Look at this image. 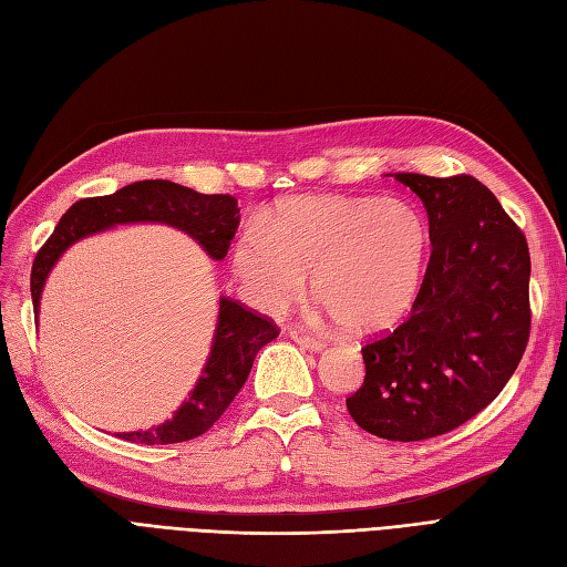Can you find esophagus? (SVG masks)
<instances>
[{"instance_id":"esophagus-1","label":"esophagus","mask_w":567,"mask_h":567,"mask_svg":"<svg viewBox=\"0 0 567 567\" xmlns=\"http://www.w3.org/2000/svg\"><path fill=\"white\" fill-rule=\"evenodd\" d=\"M289 337H291V341H297L301 349H306V351H310V353H320L322 349H324V343L320 341V339H316V337H310L308 332H303V330H289Z\"/></svg>"}]
</instances>
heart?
<instances>
[{
	"mask_svg": "<svg viewBox=\"0 0 567 567\" xmlns=\"http://www.w3.org/2000/svg\"><path fill=\"white\" fill-rule=\"evenodd\" d=\"M431 237L400 199L291 197L249 221L233 245V272L251 306L278 316L313 295L351 334L386 332L422 289Z\"/></svg>",
	"mask_w": 567,
	"mask_h": 567,
	"instance_id": "b5f03b06",
	"label": "heart"
}]
</instances>
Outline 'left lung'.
Listing matches in <instances>:
<instances>
[{
    "label": "left lung",
    "mask_w": 567,
    "mask_h": 567,
    "mask_svg": "<svg viewBox=\"0 0 567 567\" xmlns=\"http://www.w3.org/2000/svg\"><path fill=\"white\" fill-rule=\"evenodd\" d=\"M422 199L431 259L412 316L362 349L346 398L355 424L386 441H426L468 422L516 372L529 337V251L478 178L391 174Z\"/></svg>",
    "instance_id": "1"
}]
</instances>
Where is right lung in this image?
<instances>
[{"label":"right lung","instance_id":"right-lung-1","mask_svg":"<svg viewBox=\"0 0 567 567\" xmlns=\"http://www.w3.org/2000/svg\"><path fill=\"white\" fill-rule=\"evenodd\" d=\"M237 214V199L230 195H203L159 178L136 181L113 195L80 199L63 214L32 264L30 291L34 313H40V299L51 268L59 264L68 247L89 235L124 224H167L190 235L214 261H221L240 224ZM278 334V327L268 318L221 297L212 351L188 398L164 424L117 433V437L143 445H169L203 435L245 386L254 358Z\"/></svg>","mask_w":567,"mask_h":567}]
</instances>
